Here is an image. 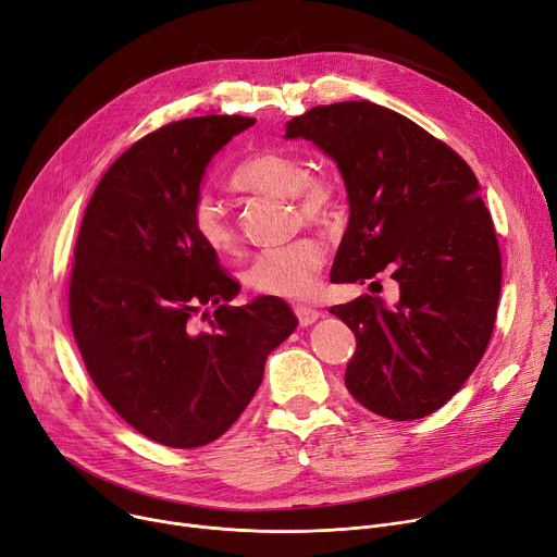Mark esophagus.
<instances>
[{"instance_id": "obj_1", "label": "esophagus", "mask_w": 557, "mask_h": 557, "mask_svg": "<svg viewBox=\"0 0 557 557\" xmlns=\"http://www.w3.org/2000/svg\"><path fill=\"white\" fill-rule=\"evenodd\" d=\"M294 312H297V319H299L301 325H312L317 319H321L319 310L306 308V306H297V308H294Z\"/></svg>"}]
</instances>
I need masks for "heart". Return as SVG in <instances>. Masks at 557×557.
Segmentation results:
<instances>
[{"instance_id":"heart-1","label":"heart","mask_w":557,"mask_h":557,"mask_svg":"<svg viewBox=\"0 0 557 557\" xmlns=\"http://www.w3.org/2000/svg\"><path fill=\"white\" fill-rule=\"evenodd\" d=\"M232 186L243 193H263L292 198L299 213L308 222H329L337 211V190L333 182L310 173V166L294 154L278 150L253 152L240 161ZM193 234L209 251L218 256L234 253L238 234L228 222L222 207L211 195H200L190 207ZM323 247L312 238H299L285 247L258 253L247 268V285L268 297L306 299L317 289L319 272L323 268Z\"/></svg>"}]
</instances>
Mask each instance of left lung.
<instances>
[{
    "label": "left lung",
    "instance_id": "1",
    "mask_svg": "<svg viewBox=\"0 0 557 557\" xmlns=\"http://www.w3.org/2000/svg\"><path fill=\"white\" fill-rule=\"evenodd\" d=\"M344 177L348 226L331 281L400 287L331 308L355 333L346 388L369 411L416 420L472 375L495 329L502 253L468 163L407 116L371 101L317 106L285 125ZM371 283V285H373Z\"/></svg>",
    "mask_w": 557,
    "mask_h": 557
}]
</instances>
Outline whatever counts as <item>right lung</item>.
Masks as SVG:
<instances>
[{"label": "right lung", "mask_w": 557, "mask_h": 557, "mask_svg": "<svg viewBox=\"0 0 557 557\" xmlns=\"http://www.w3.org/2000/svg\"><path fill=\"white\" fill-rule=\"evenodd\" d=\"M253 123L195 116L146 135L98 182L78 232L70 319L85 369L129 428L169 447L232 428L299 323L278 297L228 306L240 285L190 226L213 154Z\"/></svg>", "instance_id": "right-lung-1"}]
</instances>
